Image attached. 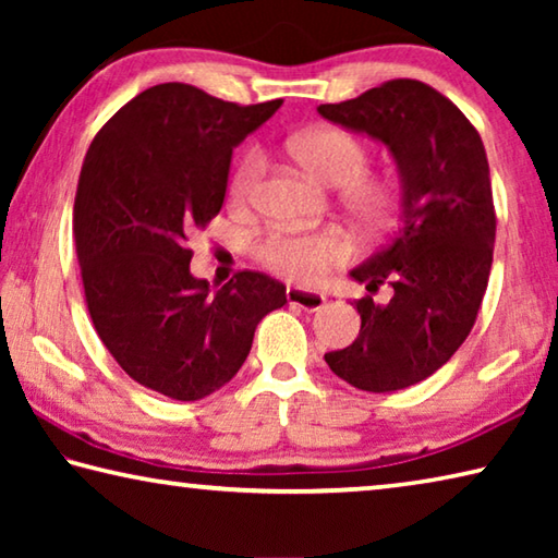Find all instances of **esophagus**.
Returning a JSON list of instances; mask_svg holds the SVG:
<instances>
[{
    "label": "esophagus",
    "mask_w": 558,
    "mask_h": 558,
    "mask_svg": "<svg viewBox=\"0 0 558 558\" xmlns=\"http://www.w3.org/2000/svg\"><path fill=\"white\" fill-rule=\"evenodd\" d=\"M286 298L292 307H300L305 310V313H315L325 305V295L323 292H315V290H305V288H288L286 290Z\"/></svg>",
    "instance_id": "34e87169"
}]
</instances>
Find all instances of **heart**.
Here are the masks:
<instances>
[{
  "mask_svg": "<svg viewBox=\"0 0 558 558\" xmlns=\"http://www.w3.org/2000/svg\"><path fill=\"white\" fill-rule=\"evenodd\" d=\"M288 153L323 182L335 186L342 184L344 204L364 223L379 226L389 219L393 189L386 179L364 172L369 165V149L352 132L329 125L302 130L288 140ZM263 167H266V157L258 147L245 149L239 157L229 179L233 204L251 199ZM253 256L263 268L280 278L300 282V286H315L354 256V243L337 226L317 231L272 229L253 245Z\"/></svg>",
  "mask_w": 558,
  "mask_h": 558,
  "instance_id": "1",
  "label": "heart"
}]
</instances>
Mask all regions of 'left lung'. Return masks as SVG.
Instances as JSON below:
<instances>
[{"label": "left lung", "instance_id": "1", "mask_svg": "<svg viewBox=\"0 0 558 558\" xmlns=\"http://www.w3.org/2000/svg\"><path fill=\"white\" fill-rule=\"evenodd\" d=\"M319 116L366 132L391 149L401 172V216L379 251L352 270L389 305L356 300L362 329L325 354L339 379L362 391H399L428 379L465 342L483 305L497 216L487 155L472 122L428 83L393 78Z\"/></svg>", "mask_w": 558, "mask_h": 558}]
</instances>
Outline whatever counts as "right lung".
<instances>
[{"label":"right lung","mask_w":558,"mask_h":558,"mask_svg":"<svg viewBox=\"0 0 558 558\" xmlns=\"http://www.w3.org/2000/svg\"><path fill=\"white\" fill-rule=\"evenodd\" d=\"M239 106L186 83L125 102L83 162L73 241L93 327L130 379L177 401L221 389L286 286L239 270L221 290L189 272V235L221 211L231 153L280 108Z\"/></svg>","instance_id":"right-lung-1"}]
</instances>
